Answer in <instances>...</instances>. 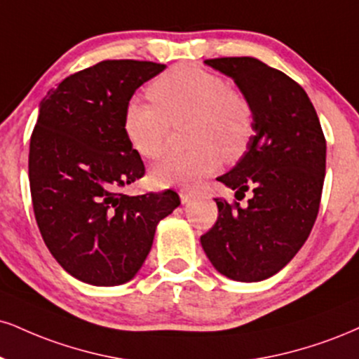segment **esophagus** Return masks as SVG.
<instances>
[{"instance_id":"obj_1","label":"esophagus","mask_w":359,"mask_h":359,"mask_svg":"<svg viewBox=\"0 0 359 359\" xmlns=\"http://www.w3.org/2000/svg\"><path fill=\"white\" fill-rule=\"evenodd\" d=\"M179 196H180V201H182V204H189V202L194 198V192L187 191V189H180Z\"/></svg>"}]
</instances>
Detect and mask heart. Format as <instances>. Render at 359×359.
Returning a JSON list of instances; mask_svg holds the SVG:
<instances>
[{
	"label": "heart",
	"instance_id": "1",
	"mask_svg": "<svg viewBox=\"0 0 359 359\" xmlns=\"http://www.w3.org/2000/svg\"><path fill=\"white\" fill-rule=\"evenodd\" d=\"M154 103L128 102L123 130L137 154L158 161L168 149L172 125L189 120L191 150L174 154L155 167L158 185H196L226 162L245 154L254 135V110L239 90L197 65H175L149 86Z\"/></svg>",
	"mask_w": 359,
	"mask_h": 359
}]
</instances>
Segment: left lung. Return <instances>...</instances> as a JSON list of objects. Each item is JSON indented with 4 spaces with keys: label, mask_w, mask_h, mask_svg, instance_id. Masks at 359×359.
Instances as JSON below:
<instances>
[{
    "label": "left lung",
    "mask_w": 359,
    "mask_h": 359,
    "mask_svg": "<svg viewBox=\"0 0 359 359\" xmlns=\"http://www.w3.org/2000/svg\"><path fill=\"white\" fill-rule=\"evenodd\" d=\"M236 81L254 110L248 152L219 177L242 200L215 198L219 217L201 236L219 273L256 283L279 273L303 248L314 226L326 174V138L303 86L252 56L205 60ZM241 197L239 198L238 196Z\"/></svg>",
    "instance_id": "8db88e82"
}]
</instances>
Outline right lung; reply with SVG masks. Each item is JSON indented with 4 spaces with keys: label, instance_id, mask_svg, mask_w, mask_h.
Returning <instances> with one entry per match:
<instances>
[{
    "label": "right lung",
    "instance_id": "1",
    "mask_svg": "<svg viewBox=\"0 0 359 359\" xmlns=\"http://www.w3.org/2000/svg\"><path fill=\"white\" fill-rule=\"evenodd\" d=\"M162 70V63L105 60L67 76L40 103L28 158L34 219L56 262L93 286L130 280L157 224L180 204L172 189L120 192L145 175L125 135V109Z\"/></svg>",
    "mask_w": 359,
    "mask_h": 359
}]
</instances>
